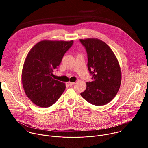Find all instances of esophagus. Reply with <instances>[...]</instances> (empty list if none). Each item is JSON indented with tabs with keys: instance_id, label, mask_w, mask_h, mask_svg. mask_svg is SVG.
Returning <instances> with one entry per match:
<instances>
[{
	"instance_id": "obj_1",
	"label": "esophagus",
	"mask_w": 148,
	"mask_h": 148,
	"mask_svg": "<svg viewBox=\"0 0 148 148\" xmlns=\"http://www.w3.org/2000/svg\"><path fill=\"white\" fill-rule=\"evenodd\" d=\"M75 84V83L74 82H68V84L69 85H73Z\"/></svg>"
}]
</instances>
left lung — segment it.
I'll return each instance as SVG.
<instances>
[{
	"label": "left lung",
	"instance_id": "left-lung-1",
	"mask_svg": "<svg viewBox=\"0 0 148 148\" xmlns=\"http://www.w3.org/2000/svg\"><path fill=\"white\" fill-rule=\"evenodd\" d=\"M88 55V68L93 75L92 82L86 83L81 96L95 106H104L117 95L121 82V72L118 60L111 48L95 38L80 39Z\"/></svg>",
	"mask_w": 148,
	"mask_h": 148
}]
</instances>
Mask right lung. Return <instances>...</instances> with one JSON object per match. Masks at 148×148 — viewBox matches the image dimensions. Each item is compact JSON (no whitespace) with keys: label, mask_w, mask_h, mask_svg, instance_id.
I'll return each instance as SVG.
<instances>
[{"label":"right lung","mask_w":148,"mask_h":148,"mask_svg":"<svg viewBox=\"0 0 148 148\" xmlns=\"http://www.w3.org/2000/svg\"><path fill=\"white\" fill-rule=\"evenodd\" d=\"M73 42L44 40L29 51L23 66L21 81L27 96L35 105L49 107L63 94L65 84L53 79L52 72Z\"/></svg>","instance_id":"obj_1"}]
</instances>
